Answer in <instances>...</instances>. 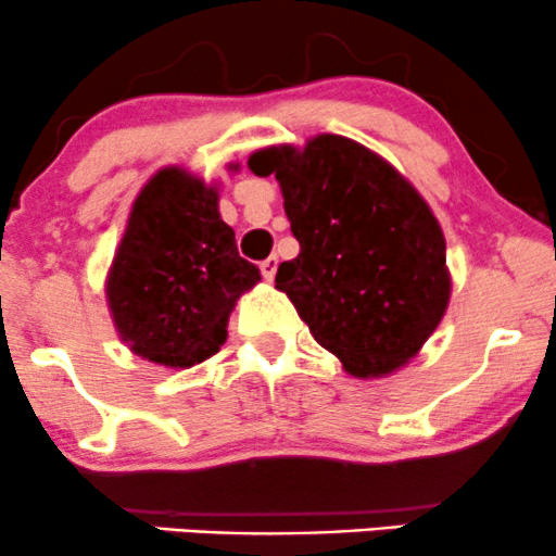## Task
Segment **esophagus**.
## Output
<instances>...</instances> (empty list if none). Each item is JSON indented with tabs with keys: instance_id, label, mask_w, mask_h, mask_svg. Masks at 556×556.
I'll return each instance as SVG.
<instances>
[{
	"instance_id": "34e87169",
	"label": "esophagus",
	"mask_w": 556,
	"mask_h": 556,
	"mask_svg": "<svg viewBox=\"0 0 556 556\" xmlns=\"http://www.w3.org/2000/svg\"><path fill=\"white\" fill-rule=\"evenodd\" d=\"M277 264H279L277 256H269L266 261H261V274H264L266 282H271L274 274H277Z\"/></svg>"
}]
</instances>
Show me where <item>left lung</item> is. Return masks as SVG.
<instances>
[{
	"mask_svg": "<svg viewBox=\"0 0 556 556\" xmlns=\"http://www.w3.org/2000/svg\"><path fill=\"white\" fill-rule=\"evenodd\" d=\"M248 167L282 190L300 253L279 264L277 290L314 340L355 379L407 366L452 295L444 232L426 198L384 156L331 132L253 151Z\"/></svg>",
	"mask_w": 556,
	"mask_h": 556,
	"instance_id": "1",
	"label": "left lung"
}]
</instances>
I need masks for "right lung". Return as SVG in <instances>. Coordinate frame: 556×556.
Returning <instances> with one entry per match:
<instances>
[{
  "mask_svg": "<svg viewBox=\"0 0 556 556\" xmlns=\"http://www.w3.org/2000/svg\"><path fill=\"white\" fill-rule=\"evenodd\" d=\"M258 282L219 214V182L172 164L132 201L104 295L117 337L138 358L190 368L219 353L229 314Z\"/></svg>",
  "mask_w": 556,
  "mask_h": 556,
  "instance_id": "1",
  "label": "right lung"
}]
</instances>
